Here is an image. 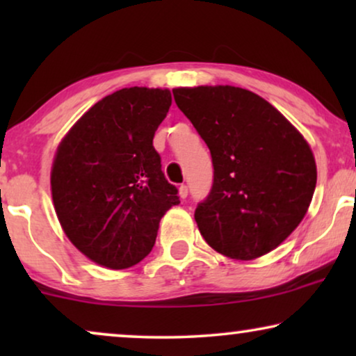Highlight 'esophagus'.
<instances>
[{"mask_svg": "<svg viewBox=\"0 0 356 356\" xmlns=\"http://www.w3.org/2000/svg\"><path fill=\"white\" fill-rule=\"evenodd\" d=\"M178 194H179V197H181V199L188 197V186H186V184H181V186L178 188Z\"/></svg>", "mask_w": 356, "mask_h": 356, "instance_id": "obj_1", "label": "esophagus"}]
</instances>
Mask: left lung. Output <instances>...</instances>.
Wrapping results in <instances>:
<instances>
[{"instance_id":"1","label":"left lung","mask_w":356,"mask_h":356,"mask_svg":"<svg viewBox=\"0 0 356 356\" xmlns=\"http://www.w3.org/2000/svg\"><path fill=\"white\" fill-rule=\"evenodd\" d=\"M173 97L212 155V189L194 212L204 240L240 261L275 250L313 199L318 173L308 143L279 110L246 89L179 87Z\"/></svg>"}]
</instances>
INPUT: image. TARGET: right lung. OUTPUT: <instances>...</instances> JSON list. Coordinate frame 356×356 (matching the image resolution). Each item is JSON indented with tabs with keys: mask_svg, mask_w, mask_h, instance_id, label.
<instances>
[{
	"mask_svg": "<svg viewBox=\"0 0 356 356\" xmlns=\"http://www.w3.org/2000/svg\"><path fill=\"white\" fill-rule=\"evenodd\" d=\"M170 105L168 89L116 90L86 111L58 145L51 167L58 220L97 264L118 270L143 261L160 218L179 204L152 144Z\"/></svg>",
	"mask_w": 356,
	"mask_h": 356,
	"instance_id": "right-lung-1",
	"label": "right lung"
}]
</instances>
